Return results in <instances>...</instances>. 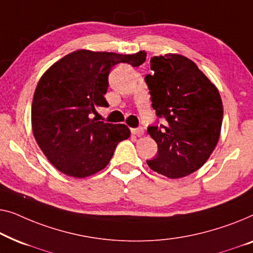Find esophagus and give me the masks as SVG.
Here are the masks:
<instances>
[{"label": "esophagus", "mask_w": 253, "mask_h": 253, "mask_svg": "<svg viewBox=\"0 0 253 253\" xmlns=\"http://www.w3.org/2000/svg\"><path fill=\"white\" fill-rule=\"evenodd\" d=\"M131 133H133L134 135H137V136H141V135L144 134V129L142 126L137 127V128H131Z\"/></svg>", "instance_id": "34e87169"}]
</instances>
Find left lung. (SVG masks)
<instances>
[{
	"label": "left lung",
	"mask_w": 253,
	"mask_h": 253,
	"mask_svg": "<svg viewBox=\"0 0 253 253\" xmlns=\"http://www.w3.org/2000/svg\"><path fill=\"white\" fill-rule=\"evenodd\" d=\"M144 78L152 108L166 123L148 127L158 152L147 161L155 172L179 179L204 165L218 143L222 102L218 89L193 60L167 54L150 59Z\"/></svg>",
	"instance_id": "1"
}]
</instances>
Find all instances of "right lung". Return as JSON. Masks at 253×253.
Returning <instances> with one entry per match:
<instances>
[{"label":"right lung","mask_w":253,"mask_h":253,"mask_svg":"<svg viewBox=\"0 0 253 253\" xmlns=\"http://www.w3.org/2000/svg\"><path fill=\"white\" fill-rule=\"evenodd\" d=\"M147 52L77 50L56 62L39 81L32 104V128L45 157L60 172L86 177L111 161L130 131L123 124L90 119L96 106L108 108L109 73L119 63L140 66Z\"/></svg>","instance_id":"obj_1"}]
</instances>
